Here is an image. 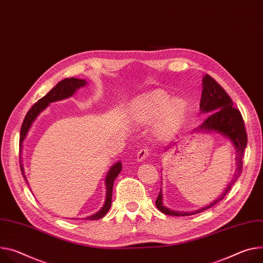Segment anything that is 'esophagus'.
<instances>
[{
  "label": "esophagus",
  "mask_w": 263,
  "mask_h": 263,
  "mask_svg": "<svg viewBox=\"0 0 263 263\" xmlns=\"http://www.w3.org/2000/svg\"><path fill=\"white\" fill-rule=\"evenodd\" d=\"M149 154H150V149H149L148 147L140 149V150L138 151V153H137V160L140 161V160L146 159V158L149 156Z\"/></svg>",
  "instance_id": "esophagus-1"
}]
</instances>
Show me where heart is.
Listing matches in <instances>:
<instances>
[{
    "mask_svg": "<svg viewBox=\"0 0 263 263\" xmlns=\"http://www.w3.org/2000/svg\"><path fill=\"white\" fill-rule=\"evenodd\" d=\"M136 113L140 118L147 121L158 118L164 114L158 128L160 132L168 133L174 130L182 121L185 113V104L180 100L172 103L169 95L157 92L148 99L142 100L137 106Z\"/></svg>",
    "mask_w": 263,
    "mask_h": 263,
    "instance_id": "1",
    "label": "heart"
}]
</instances>
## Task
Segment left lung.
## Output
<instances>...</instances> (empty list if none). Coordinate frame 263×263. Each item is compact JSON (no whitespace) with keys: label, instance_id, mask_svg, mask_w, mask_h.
<instances>
[{"label":"left lung","instance_id":"8db88e82","mask_svg":"<svg viewBox=\"0 0 263 263\" xmlns=\"http://www.w3.org/2000/svg\"><path fill=\"white\" fill-rule=\"evenodd\" d=\"M202 87L203 89L201 93L199 108L201 112H210V114L204 119L202 125L199 126V129L200 131L205 130L219 132L220 134L227 136L233 142V145L237 151L236 172L232 181L229 183V185L224 190V192L218 199L215 200L210 205L195 212H177L165 208L162 204V194L160 189L155 203L157 209L165 215H172V216H189V215L197 214L209 208H212L227 196L233 184L236 182L237 178L241 175L242 172V158L245 155V149L248 144V134L246 131L242 115L239 110L233 107V101L231 100L226 90L209 74H205V77L203 78Z\"/></svg>","mask_w":263,"mask_h":263}]
</instances>
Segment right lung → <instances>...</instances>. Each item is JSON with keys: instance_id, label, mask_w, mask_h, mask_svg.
Listing matches in <instances>:
<instances>
[{"instance_id": "add662e5", "label": "right lung", "mask_w": 263, "mask_h": 263, "mask_svg": "<svg viewBox=\"0 0 263 263\" xmlns=\"http://www.w3.org/2000/svg\"><path fill=\"white\" fill-rule=\"evenodd\" d=\"M86 85V81L85 80H79V79H74V78H71V79H65L63 81H61L54 88H52L48 93H47L44 98L40 99L37 101V103H35L27 112L25 118H24L22 127H21V133H20V148L22 149V142L23 140L25 139L27 132L31 126V124L33 123L34 119L36 118V116L47 107L50 103L52 102H57L60 100H64L66 98H69L72 95L77 89L83 87ZM20 166H21V170H22V174L25 178L26 182L27 179L24 175V170H23V165L20 161ZM122 170V163L121 162H117L115 163L112 168L110 169V171L108 172V175L106 177V187H107V193H106V201L104 206L102 208V210L97 213L92 215V216L87 217L86 219L89 220H98L103 218L105 215L108 213V211L110 210L111 206V199H112V191H113V183L115 178L117 177V175L119 174ZM28 183V182H27Z\"/></svg>"}]
</instances>
